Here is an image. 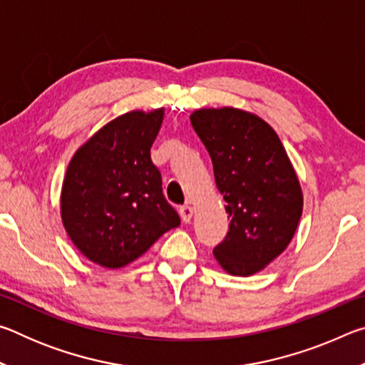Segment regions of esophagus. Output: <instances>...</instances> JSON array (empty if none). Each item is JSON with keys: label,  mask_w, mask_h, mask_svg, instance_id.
<instances>
[{"label": "esophagus", "mask_w": 365, "mask_h": 365, "mask_svg": "<svg viewBox=\"0 0 365 365\" xmlns=\"http://www.w3.org/2000/svg\"><path fill=\"white\" fill-rule=\"evenodd\" d=\"M178 212H180V217L185 224H188L191 217H193V207L191 206H182L180 209H178Z\"/></svg>", "instance_id": "34e87169"}]
</instances>
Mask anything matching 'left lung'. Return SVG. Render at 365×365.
<instances>
[{"mask_svg": "<svg viewBox=\"0 0 365 365\" xmlns=\"http://www.w3.org/2000/svg\"><path fill=\"white\" fill-rule=\"evenodd\" d=\"M211 156L215 185L230 217L214 248L232 275L262 270L292 242L302 214V193L279 135L242 109H200L190 117Z\"/></svg>", "mask_w": 365, "mask_h": 365, "instance_id": "left-lung-1", "label": "left lung"}]
</instances>
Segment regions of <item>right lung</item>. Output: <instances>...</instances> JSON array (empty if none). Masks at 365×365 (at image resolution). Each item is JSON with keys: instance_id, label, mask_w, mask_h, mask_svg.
I'll use <instances>...</instances> for the list:
<instances>
[{"instance_id": "add662e5", "label": "right lung", "mask_w": 365, "mask_h": 365, "mask_svg": "<svg viewBox=\"0 0 365 365\" xmlns=\"http://www.w3.org/2000/svg\"><path fill=\"white\" fill-rule=\"evenodd\" d=\"M163 117L164 109L119 115L86 141L67 168L63 224L77 250L103 267L130 264L180 225L150 154Z\"/></svg>"}]
</instances>
